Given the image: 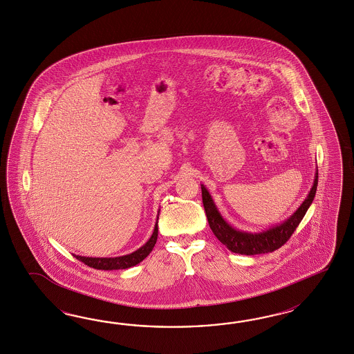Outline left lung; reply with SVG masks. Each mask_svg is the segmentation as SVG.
Returning a JSON list of instances; mask_svg holds the SVG:
<instances>
[{
	"mask_svg": "<svg viewBox=\"0 0 354 354\" xmlns=\"http://www.w3.org/2000/svg\"><path fill=\"white\" fill-rule=\"evenodd\" d=\"M318 185V169H315L314 182L310 192L301 205L283 223L272 226L266 230L251 232H243L239 229L232 227L223 217L218 211L217 205L213 202L212 196L204 185L202 186L203 205L205 209V214L208 218L209 227L212 229L213 234L217 236L220 242L225 244L232 252L239 254H260V253L273 252L275 250L281 248L284 243L287 242L292 232L296 230L299 223L305 216L308 208L313 203L315 192Z\"/></svg>",
	"mask_w": 354,
	"mask_h": 354,
	"instance_id": "left-lung-1",
	"label": "left lung"
}]
</instances>
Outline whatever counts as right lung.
<instances>
[{"instance_id": "obj_1", "label": "right lung", "mask_w": 354, "mask_h": 354, "mask_svg": "<svg viewBox=\"0 0 354 354\" xmlns=\"http://www.w3.org/2000/svg\"><path fill=\"white\" fill-rule=\"evenodd\" d=\"M156 239H158V221L155 223V227H153V232H152L150 239L134 252L119 256V257H85V256H79V254L77 256L75 254V257L81 263L91 266V268H94V269H98V270L128 269L131 266L141 263L150 254L155 243H156Z\"/></svg>"}]
</instances>
